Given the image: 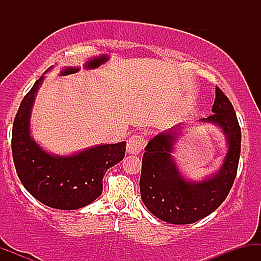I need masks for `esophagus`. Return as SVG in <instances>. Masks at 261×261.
<instances>
[{
	"label": "esophagus",
	"mask_w": 261,
	"mask_h": 261,
	"mask_svg": "<svg viewBox=\"0 0 261 261\" xmlns=\"http://www.w3.org/2000/svg\"><path fill=\"white\" fill-rule=\"evenodd\" d=\"M146 146V140L142 135L135 134L130 137L127 141V146L126 149L128 153L131 154H139Z\"/></svg>",
	"instance_id": "obj_1"
}]
</instances>
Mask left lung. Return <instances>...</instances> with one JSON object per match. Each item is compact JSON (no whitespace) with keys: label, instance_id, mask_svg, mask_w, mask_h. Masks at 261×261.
<instances>
[{"label":"left lung","instance_id":"left-lung-1","mask_svg":"<svg viewBox=\"0 0 261 261\" xmlns=\"http://www.w3.org/2000/svg\"><path fill=\"white\" fill-rule=\"evenodd\" d=\"M212 115L201 121L221 126L228 151L217 174L200 182L185 180L172 158L175 128L149 140L142 157L140 178L141 199L151 214L164 222L190 224L208 216L226 200L238 169L241 126L227 95L216 87Z\"/></svg>","mask_w":261,"mask_h":261}]
</instances>
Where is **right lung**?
<instances>
[{
  "label": "right lung",
  "mask_w": 261,
  "mask_h": 261,
  "mask_svg": "<svg viewBox=\"0 0 261 261\" xmlns=\"http://www.w3.org/2000/svg\"><path fill=\"white\" fill-rule=\"evenodd\" d=\"M41 76L23 98L12 128V155L18 178L28 193L44 205L77 210L94 201L103 191L108 168L122 161L126 143L101 145L67 157L53 155L31 137L29 119Z\"/></svg>",
  "instance_id": "1"
}]
</instances>
